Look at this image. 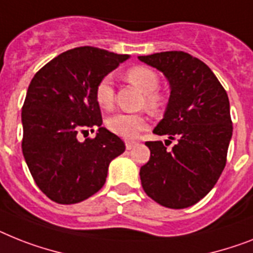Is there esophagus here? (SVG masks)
Instances as JSON below:
<instances>
[{"label":"esophagus","mask_w":253,"mask_h":253,"mask_svg":"<svg viewBox=\"0 0 253 253\" xmlns=\"http://www.w3.org/2000/svg\"><path fill=\"white\" fill-rule=\"evenodd\" d=\"M137 145H138V142L137 141H131V139H126V141H125V147H126V150H131Z\"/></svg>","instance_id":"34e87169"}]
</instances>
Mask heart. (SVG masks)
I'll return each mask as SVG.
<instances>
[{"mask_svg":"<svg viewBox=\"0 0 253 253\" xmlns=\"http://www.w3.org/2000/svg\"><path fill=\"white\" fill-rule=\"evenodd\" d=\"M129 83L146 93V104L151 110H156L162 104V95L158 93L160 80L155 71L147 67H131L126 72ZM95 102L103 110H111L115 102L114 84L110 76L103 77L95 87ZM108 130L123 138H133L147 126V119L143 115L116 114L106 122Z\"/></svg>","mask_w":253,"mask_h":253,"instance_id":"1","label":"heart"}]
</instances>
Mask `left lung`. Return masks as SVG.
<instances>
[{"label": "left lung", "instance_id": "left-lung-1", "mask_svg": "<svg viewBox=\"0 0 253 253\" xmlns=\"http://www.w3.org/2000/svg\"><path fill=\"white\" fill-rule=\"evenodd\" d=\"M138 59L163 72L170 95L154 129L176 139L168 151L162 141L146 142L150 160L141 167L142 187L167 208H187L216 185L226 164L233 124L229 98L211 68L183 51H163Z\"/></svg>", "mask_w": 253, "mask_h": 253}]
</instances>
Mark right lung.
<instances>
[{
	"label": "right lung",
	"instance_id": "obj_1",
	"mask_svg": "<svg viewBox=\"0 0 253 253\" xmlns=\"http://www.w3.org/2000/svg\"><path fill=\"white\" fill-rule=\"evenodd\" d=\"M126 54L91 46L67 50L35 75L22 108V150L40 190L59 204H75L99 191L110 163L125 151L118 135L102 126L95 87ZM97 128L80 142V131Z\"/></svg>",
	"mask_w": 253,
	"mask_h": 253
}]
</instances>
